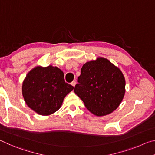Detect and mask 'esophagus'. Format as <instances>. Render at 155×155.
I'll use <instances>...</instances> for the list:
<instances>
[{"mask_svg":"<svg viewBox=\"0 0 155 155\" xmlns=\"http://www.w3.org/2000/svg\"><path fill=\"white\" fill-rule=\"evenodd\" d=\"M71 85L73 86V87H74L75 85H76V81H73L71 83Z\"/></svg>","mask_w":155,"mask_h":155,"instance_id":"1","label":"esophagus"}]
</instances>
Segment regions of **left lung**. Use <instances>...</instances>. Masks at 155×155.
<instances>
[{"instance_id": "obj_1", "label": "left lung", "mask_w": 155, "mask_h": 155, "mask_svg": "<svg viewBox=\"0 0 155 155\" xmlns=\"http://www.w3.org/2000/svg\"><path fill=\"white\" fill-rule=\"evenodd\" d=\"M74 92L89 111L97 116L111 114L125 94V78L118 68L98 57L83 65Z\"/></svg>"}]
</instances>
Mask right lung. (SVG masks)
I'll return each mask as SVG.
<instances>
[{"label": "right lung", "instance_id": "1", "mask_svg": "<svg viewBox=\"0 0 155 155\" xmlns=\"http://www.w3.org/2000/svg\"><path fill=\"white\" fill-rule=\"evenodd\" d=\"M74 87L65 82L57 67L37 66L28 73L22 83L25 101L37 114L48 115L61 107L65 96Z\"/></svg>", "mask_w": 155, "mask_h": 155}]
</instances>
